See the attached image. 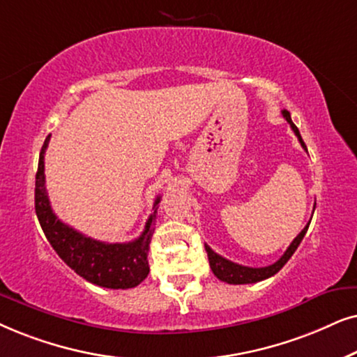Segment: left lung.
<instances>
[{"label":"left lung","instance_id":"8db88e82","mask_svg":"<svg viewBox=\"0 0 357 357\" xmlns=\"http://www.w3.org/2000/svg\"><path fill=\"white\" fill-rule=\"evenodd\" d=\"M282 116L289 123H291L294 134L297 135V139H298V142H301V145L303 146V150H307V146H305V144H303V140L301 137V132H298L296 123L292 122L291 114H289V111L284 109ZM308 225H310V222H308L307 225L303 227V230L301 231V234H298L296 238H294V241L291 245H289L286 253H284L281 258L275 261L274 264L264 266V268H250V266L236 264V263H234V261H228L225 258H222V256L217 255L215 251L211 248V246L206 245V251H207V256H208V264H211L212 273L217 275V279H220V281L227 282V284H253V282L264 281V279H268V278H271V275H274L275 273H279V271L282 269V266L286 264L289 259H291V256L296 253L297 246L301 245L303 236H305L307 230H308Z\"/></svg>","mask_w":357,"mask_h":357}]
</instances>
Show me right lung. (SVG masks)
<instances>
[{
	"mask_svg": "<svg viewBox=\"0 0 357 357\" xmlns=\"http://www.w3.org/2000/svg\"><path fill=\"white\" fill-rule=\"evenodd\" d=\"M49 140L50 135L42 145L36 174V213L52 248L76 274L99 287L132 289L139 286L150 273L146 256L153 235L151 222L156 218L160 197H156L155 211L146 220L145 230L129 243H106L79 234L55 215L47 196L44 156Z\"/></svg>",
	"mask_w": 357,
	"mask_h": 357,
	"instance_id": "obj_1",
	"label": "right lung"
}]
</instances>
